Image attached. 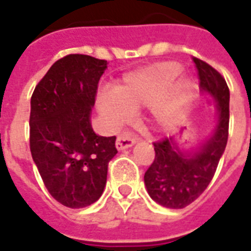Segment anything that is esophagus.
Wrapping results in <instances>:
<instances>
[{"label":"esophagus","mask_w":251,"mask_h":251,"mask_svg":"<svg viewBox=\"0 0 251 251\" xmlns=\"http://www.w3.org/2000/svg\"><path fill=\"white\" fill-rule=\"evenodd\" d=\"M135 139L131 138L130 135H126V134H121V135H118L117 137V141H116V147L117 150H125V149H129L131 146L135 143Z\"/></svg>","instance_id":"obj_1"}]
</instances>
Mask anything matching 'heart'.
<instances>
[{"label": "heart", "instance_id": "b5f03b06", "mask_svg": "<svg viewBox=\"0 0 251 251\" xmlns=\"http://www.w3.org/2000/svg\"><path fill=\"white\" fill-rule=\"evenodd\" d=\"M181 66L176 62H159L126 76L121 86L116 87L114 98L104 96L99 106L101 113L113 125H120L129 117V112L152 102L179 75ZM190 86L185 82L172 86L156 102L157 117L167 121L186 104L190 96Z\"/></svg>", "mask_w": 251, "mask_h": 251}]
</instances>
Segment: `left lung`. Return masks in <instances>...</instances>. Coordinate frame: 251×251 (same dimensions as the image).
<instances>
[{"instance_id": "8db88e82", "label": "left lung", "mask_w": 251, "mask_h": 251, "mask_svg": "<svg viewBox=\"0 0 251 251\" xmlns=\"http://www.w3.org/2000/svg\"><path fill=\"white\" fill-rule=\"evenodd\" d=\"M203 92L218 101L219 121L214 135L189 155L179 152L171 139L153 142L155 159L145 173L150 197L168 208H183L193 203L214 177L226 150L229 131V88L224 76L204 61L193 57Z\"/></svg>"}]
</instances>
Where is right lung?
<instances>
[{"label":"right lung","instance_id":"obj_1","mask_svg":"<svg viewBox=\"0 0 251 251\" xmlns=\"http://www.w3.org/2000/svg\"><path fill=\"white\" fill-rule=\"evenodd\" d=\"M106 65L86 54H68L52 65L31 98V155L49 194L70 208L100 198L108 164L117 153L116 137L96 135L90 122Z\"/></svg>","mask_w":251,"mask_h":251}]
</instances>
